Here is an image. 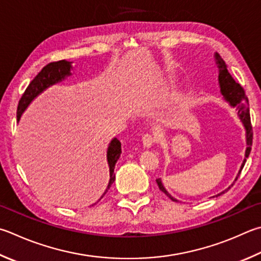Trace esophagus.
<instances>
[{"instance_id": "obj_1", "label": "esophagus", "mask_w": 261, "mask_h": 261, "mask_svg": "<svg viewBox=\"0 0 261 261\" xmlns=\"http://www.w3.org/2000/svg\"><path fill=\"white\" fill-rule=\"evenodd\" d=\"M156 143V137L154 135L147 134L143 137V145L145 148H150Z\"/></svg>"}]
</instances>
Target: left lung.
<instances>
[{
  "mask_svg": "<svg viewBox=\"0 0 261 261\" xmlns=\"http://www.w3.org/2000/svg\"><path fill=\"white\" fill-rule=\"evenodd\" d=\"M215 60H216L217 67H218V72H219V75H218V81H219L221 96L225 99L226 102L229 103L230 107L236 108V111H238V115L240 117L241 122H242L244 130H245V140H246L245 155H244L243 163H242V165H241L238 176H236V178L234 180V182H235L236 180H238V178L240 177V173H241V171H242V169L246 162V159L249 158L250 151H251V146H252L253 134H252V126H251V121H250L249 100H248V97H246V94H245L244 89L241 87L238 82H235V80L231 77V75L229 74L228 69H227L226 63L222 60L220 55L217 54V52L215 54ZM156 182H158L159 188L165 194V195H167L169 198H171L173 202H178L177 198H174L171 194H170L167 189H165V187L162 184V180H161L160 178L156 179ZM233 184H231L229 187H227L225 191H222L221 193L217 194L216 196H219V195H221V194H224L225 192L228 191V189L233 186ZM212 197H215V196H212Z\"/></svg>",
  "mask_w": 261,
  "mask_h": 261,
  "instance_id": "obj_1",
  "label": "left lung"
}]
</instances>
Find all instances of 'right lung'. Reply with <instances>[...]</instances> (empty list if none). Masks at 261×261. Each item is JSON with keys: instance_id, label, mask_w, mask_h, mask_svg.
Returning <instances> with one entry per match:
<instances>
[{"instance_id": "1", "label": "right lung", "mask_w": 261, "mask_h": 261, "mask_svg": "<svg viewBox=\"0 0 261 261\" xmlns=\"http://www.w3.org/2000/svg\"><path fill=\"white\" fill-rule=\"evenodd\" d=\"M72 69H73L72 63L67 60L55 61V63H50L46 66H44L41 72L36 75L35 79L30 83V85H28L26 91L23 92L21 99L19 100V105L17 110V122L20 121L22 113L26 111V108L31 105V102L34 100L39 94H41L44 90L51 87V85L64 81V80L67 79L68 76H72V73H70L72 72ZM121 153H122L121 141L117 138H113L107 148V162H108V167H110V181H108L106 191L103 192V194L98 201L101 200L103 195L108 192V189L111 188L112 184L114 182L115 164L117 162V160L120 159ZM94 204H96V203H94Z\"/></svg>"}]
</instances>
